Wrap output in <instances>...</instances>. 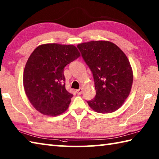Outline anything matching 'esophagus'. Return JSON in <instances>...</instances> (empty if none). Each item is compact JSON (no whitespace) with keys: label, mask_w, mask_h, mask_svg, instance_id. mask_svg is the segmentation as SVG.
Wrapping results in <instances>:
<instances>
[{"label":"esophagus","mask_w":159,"mask_h":159,"mask_svg":"<svg viewBox=\"0 0 159 159\" xmlns=\"http://www.w3.org/2000/svg\"><path fill=\"white\" fill-rule=\"evenodd\" d=\"M76 93L78 95H80L83 93V88H79V90H76Z\"/></svg>","instance_id":"obj_1"}]
</instances>
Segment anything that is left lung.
<instances>
[{"mask_svg": "<svg viewBox=\"0 0 159 159\" xmlns=\"http://www.w3.org/2000/svg\"><path fill=\"white\" fill-rule=\"evenodd\" d=\"M83 60L92 71L96 95L88 104L101 114L116 111L130 93L133 73L127 56L116 45L107 41L78 44Z\"/></svg>", "mask_w": 159, "mask_h": 159, "instance_id": "obj_1", "label": "left lung"}]
</instances>
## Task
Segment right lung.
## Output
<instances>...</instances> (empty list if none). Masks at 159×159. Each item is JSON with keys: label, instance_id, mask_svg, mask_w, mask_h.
<instances>
[{"label": "right lung", "instance_id": "1", "mask_svg": "<svg viewBox=\"0 0 159 159\" xmlns=\"http://www.w3.org/2000/svg\"><path fill=\"white\" fill-rule=\"evenodd\" d=\"M80 55L74 45L58 43L41 45L31 54L24 70L23 85L38 111L56 116L66 111L73 95L65 88L64 69Z\"/></svg>", "mask_w": 159, "mask_h": 159}]
</instances>
